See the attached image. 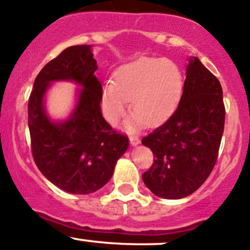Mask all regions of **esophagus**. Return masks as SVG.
I'll return each instance as SVG.
<instances>
[{"mask_svg":"<svg viewBox=\"0 0 250 250\" xmlns=\"http://www.w3.org/2000/svg\"><path fill=\"white\" fill-rule=\"evenodd\" d=\"M129 141H130V145L132 146H138L140 144L139 138H137V137H130Z\"/></svg>","mask_w":250,"mask_h":250,"instance_id":"esophagus-1","label":"esophagus"}]
</instances>
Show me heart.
I'll return each mask as SVG.
<instances>
[{
	"mask_svg": "<svg viewBox=\"0 0 250 250\" xmlns=\"http://www.w3.org/2000/svg\"><path fill=\"white\" fill-rule=\"evenodd\" d=\"M183 74L175 62L162 58H141L123 65L115 82L103 85L104 116L116 125L125 116L130 99L133 113L125 122L128 132L161 125L173 113L183 93Z\"/></svg>",
	"mask_w": 250,
	"mask_h": 250,
	"instance_id": "obj_1",
	"label": "heart"
}]
</instances>
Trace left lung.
<instances>
[{
    "instance_id": "1",
    "label": "left lung",
    "mask_w": 250,
    "mask_h": 250,
    "mask_svg": "<svg viewBox=\"0 0 250 250\" xmlns=\"http://www.w3.org/2000/svg\"><path fill=\"white\" fill-rule=\"evenodd\" d=\"M225 125L223 88L196 57L188 59L175 112L141 143L155 162L143 174L148 190L166 200L195 192L215 166Z\"/></svg>"
}]
</instances>
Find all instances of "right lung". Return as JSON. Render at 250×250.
<instances>
[{"instance_id": "obj_1", "label": "right lung", "mask_w": 250, "mask_h": 250, "mask_svg": "<svg viewBox=\"0 0 250 250\" xmlns=\"http://www.w3.org/2000/svg\"><path fill=\"white\" fill-rule=\"evenodd\" d=\"M97 69L92 46L66 48L37 75L27 105L37 168L57 188L74 195L102 188L129 146L128 138L116 133L103 117ZM64 80L80 87L77 102L67 119L53 120L45 109L46 92L53 83Z\"/></svg>"}]
</instances>
